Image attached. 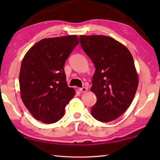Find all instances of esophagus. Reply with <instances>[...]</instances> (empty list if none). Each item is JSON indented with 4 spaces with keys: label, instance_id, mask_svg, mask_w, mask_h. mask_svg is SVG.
Masks as SVG:
<instances>
[{
    "label": "esophagus",
    "instance_id": "1",
    "mask_svg": "<svg viewBox=\"0 0 160 160\" xmlns=\"http://www.w3.org/2000/svg\"><path fill=\"white\" fill-rule=\"evenodd\" d=\"M79 90L81 91V92H86V91H87V87H82L80 88Z\"/></svg>",
    "mask_w": 160,
    "mask_h": 160
}]
</instances>
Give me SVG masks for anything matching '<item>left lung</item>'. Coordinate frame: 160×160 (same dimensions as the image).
<instances>
[{
    "label": "left lung",
    "instance_id": "left-lung-1",
    "mask_svg": "<svg viewBox=\"0 0 160 160\" xmlns=\"http://www.w3.org/2000/svg\"><path fill=\"white\" fill-rule=\"evenodd\" d=\"M80 45L94 64L91 90L97 102L91 115L97 120L113 121L130 106L138 86L133 58L124 45L107 36H80Z\"/></svg>",
    "mask_w": 160,
    "mask_h": 160
}]
</instances>
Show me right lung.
I'll return each instance as SVG.
<instances>
[{
	"label": "right lung",
	"instance_id": "add662e5",
	"mask_svg": "<svg viewBox=\"0 0 160 160\" xmlns=\"http://www.w3.org/2000/svg\"><path fill=\"white\" fill-rule=\"evenodd\" d=\"M78 43L76 35L44 38L24 56L19 75L20 96L37 120L45 124L60 120L76 94L67 85L64 65Z\"/></svg>",
	"mask_w": 160,
	"mask_h": 160
}]
</instances>
